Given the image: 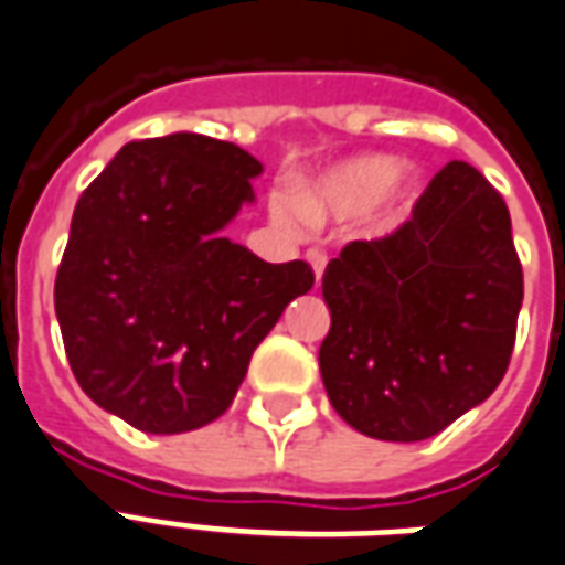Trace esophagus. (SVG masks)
Instances as JSON below:
<instances>
[{
  "label": "esophagus",
  "instance_id": "obj_1",
  "mask_svg": "<svg viewBox=\"0 0 565 565\" xmlns=\"http://www.w3.org/2000/svg\"><path fill=\"white\" fill-rule=\"evenodd\" d=\"M305 257H308L311 269H315V278L320 281V278H323V269H326V254H323V250H308Z\"/></svg>",
  "mask_w": 565,
  "mask_h": 565
}]
</instances>
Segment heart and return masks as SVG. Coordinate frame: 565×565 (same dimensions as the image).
Masks as SVG:
<instances>
[{"label":"heart","mask_w":565,"mask_h":565,"mask_svg":"<svg viewBox=\"0 0 565 565\" xmlns=\"http://www.w3.org/2000/svg\"><path fill=\"white\" fill-rule=\"evenodd\" d=\"M413 194L416 177L411 167L392 164L380 154H359L296 185L290 203L296 218L308 227H329L356 215L392 218ZM294 212L284 203H271V218L281 224H294Z\"/></svg>","instance_id":"b5f03b06"}]
</instances>
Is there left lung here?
Segmentation results:
<instances>
[{"label": "left lung", "mask_w": 565, "mask_h": 565, "mask_svg": "<svg viewBox=\"0 0 565 565\" xmlns=\"http://www.w3.org/2000/svg\"><path fill=\"white\" fill-rule=\"evenodd\" d=\"M326 395L365 437L416 443L482 404L515 347L524 275L503 198L449 161L386 239L329 260Z\"/></svg>", "instance_id": "8db88e82"}]
</instances>
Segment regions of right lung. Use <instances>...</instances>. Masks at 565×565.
I'll return each mask as SVG.
<instances>
[{"mask_svg":"<svg viewBox=\"0 0 565 565\" xmlns=\"http://www.w3.org/2000/svg\"><path fill=\"white\" fill-rule=\"evenodd\" d=\"M260 173L236 143L179 131L122 146L74 206L56 275L65 353L83 392L137 431L218 419L315 287L305 260L266 263L221 233Z\"/></svg>","mask_w":565,"mask_h":565,"instance_id":"obj_1","label":"right lung"}]
</instances>
